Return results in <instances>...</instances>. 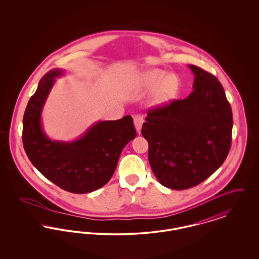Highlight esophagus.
<instances>
[{"mask_svg": "<svg viewBox=\"0 0 259 259\" xmlns=\"http://www.w3.org/2000/svg\"><path fill=\"white\" fill-rule=\"evenodd\" d=\"M143 123H144V117L141 114H137L134 116V125H135L136 130L138 133H141Z\"/></svg>", "mask_w": 259, "mask_h": 259, "instance_id": "esophagus-1", "label": "esophagus"}]
</instances>
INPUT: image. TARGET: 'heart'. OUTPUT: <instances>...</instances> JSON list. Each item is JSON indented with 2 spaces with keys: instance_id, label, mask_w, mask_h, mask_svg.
Listing matches in <instances>:
<instances>
[{
  "instance_id": "heart-1",
  "label": "heart",
  "mask_w": 259,
  "mask_h": 259,
  "mask_svg": "<svg viewBox=\"0 0 259 259\" xmlns=\"http://www.w3.org/2000/svg\"><path fill=\"white\" fill-rule=\"evenodd\" d=\"M140 84L144 90H153L151 103L155 107L170 104L180 93V80L177 75L161 69H151L140 76Z\"/></svg>"
}]
</instances>
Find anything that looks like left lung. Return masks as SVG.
Masks as SVG:
<instances>
[{
    "label": "left lung",
    "instance_id": "left-lung-1",
    "mask_svg": "<svg viewBox=\"0 0 259 259\" xmlns=\"http://www.w3.org/2000/svg\"><path fill=\"white\" fill-rule=\"evenodd\" d=\"M193 91L185 100L148 111L142 135L161 185L184 190L204 182L226 159L233 117L219 79L194 65Z\"/></svg>",
    "mask_w": 259,
    "mask_h": 259
}]
</instances>
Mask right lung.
<instances>
[{"label": "right lung", "mask_w": 259, "mask_h": 259, "mask_svg": "<svg viewBox=\"0 0 259 259\" xmlns=\"http://www.w3.org/2000/svg\"><path fill=\"white\" fill-rule=\"evenodd\" d=\"M64 70L45 74L30 98L23 117L22 140L32 164L62 189L82 194L97 190L111 180L124 147L137 136L133 118L99 121L72 142L53 141L41 125V111L55 78Z\"/></svg>", "instance_id": "1"}]
</instances>
